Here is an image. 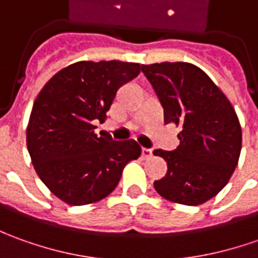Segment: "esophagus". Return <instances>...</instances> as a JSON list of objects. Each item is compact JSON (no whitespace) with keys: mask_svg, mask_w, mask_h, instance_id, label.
<instances>
[{"mask_svg":"<svg viewBox=\"0 0 258 258\" xmlns=\"http://www.w3.org/2000/svg\"><path fill=\"white\" fill-rule=\"evenodd\" d=\"M141 155H143L144 158H148V157H151L152 155V150L151 148H143V150H141Z\"/></svg>","mask_w":258,"mask_h":258,"instance_id":"34e87169","label":"esophagus"}]
</instances>
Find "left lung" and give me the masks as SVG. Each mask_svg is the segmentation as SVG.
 <instances>
[{
	"label": "left lung",
	"mask_w": 258,
	"mask_h": 258,
	"mask_svg": "<svg viewBox=\"0 0 258 258\" xmlns=\"http://www.w3.org/2000/svg\"><path fill=\"white\" fill-rule=\"evenodd\" d=\"M164 108V121L182 125L173 151L155 150L168 171L154 188L168 201L205 203L229 182L239 162L241 127L234 108L212 79L192 63L141 64Z\"/></svg>",
	"instance_id": "8db88e82"
}]
</instances>
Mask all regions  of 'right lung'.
<instances>
[{"instance_id": "obj_1", "label": "right lung", "mask_w": 258, "mask_h": 258, "mask_svg": "<svg viewBox=\"0 0 258 258\" xmlns=\"http://www.w3.org/2000/svg\"><path fill=\"white\" fill-rule=\"evenodd\" d=\"M138 63L76 62L57 72L35 100L26 128L33 168L68 205L97 202L111 194L122 169L141 155L134 140L94 133L122 85L138 76Z\"/></svg>"}]
</instances>
